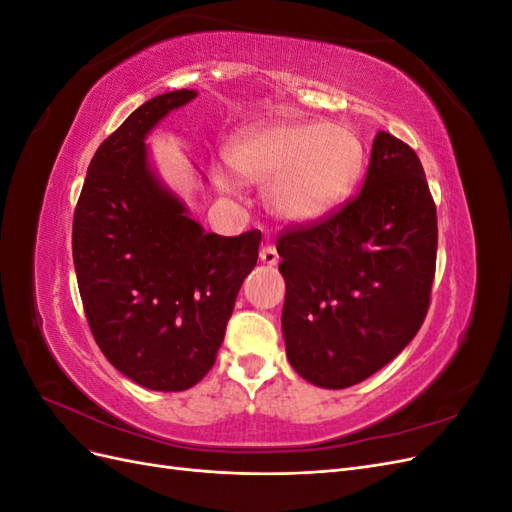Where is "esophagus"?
I'll return each instance as SVG.
<instances>
[{
  "label": "esophagus",
  "instance_id": "34e87169",
  "mask_svg": "<svg viewBox=\"0 0 512 512\" xmlns=\"http://www.w3.org/2000/svg\"><path fill=\"white\" fill-rule=\"evenodd\" d=\"M260 262H262V265H267V267H275L277 262H280V254H277L273 245H265L260 250Z\"/></svg>",
  "mask_w": 512,
  "mask_h": 512
}]
</instances>
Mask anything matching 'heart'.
<instances>
[{
  "label": "heart",
  "mask_w": 512,
  "mask_h": 512,
  "mask_svg": "<svg viewBox=\"0 0 512 512\" xmlns=\"http://www.w3.org/2000/svg\"><path fill=\"white\" fill-rule=\"evenodd\" d=\"M226 160L247 183H265V205L277 220L312 224L354 192L365 168V147L344 123L275 121L243 130ZM222 192L235 185L215 177Z\"/></svg>",
  "instance_id": "obj_1"
}]
</instances>
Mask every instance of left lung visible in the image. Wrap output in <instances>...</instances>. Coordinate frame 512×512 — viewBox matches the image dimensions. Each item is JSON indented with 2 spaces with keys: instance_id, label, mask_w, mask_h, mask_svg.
<instances>
[{
  "instance_id": "8db88e82",
  "label": "left lung",
  "mask_w": 512,
  "mask_h": 512,
  "mask_svg": "<svg viewBox=\"0 0 512 512\" xmlns=\"http://www.w3.org/2000/svg\"><path fill=\"white\" fill-rule=\"evenodd\" d=\"M436 250V205L421 160L378 132L361 194L277 241L294 371L322 389H346L391 363L425 320Z\"/></svg>"
}]
</instances>
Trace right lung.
<instances>
[{"instance_id":"right-lung-1","label":"right lung","mask_w":512,"mask_h":512,"mask_svg":"<svg viewBox=\"0 0 512 512\" xmlns=\"http://www.w3.org/2000/svg\"><path fill=\"white\" fill-rule=\"evenodd\" d=\"M198 96L147 100L98 147L72 224L89 329L117 371L151 391H185L213 367L260 232H205L158 177L147 136Z\"/></svg>"}]
</instances>
